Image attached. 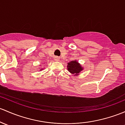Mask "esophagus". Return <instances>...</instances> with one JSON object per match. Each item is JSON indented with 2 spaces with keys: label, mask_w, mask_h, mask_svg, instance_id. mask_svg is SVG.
I'll return each instance as SVG.
<instances>
[{
  "label": "esophagus",
  "mask_w": 125,
  "mask_h": 125,
  "mask_svg": "<svg viewBox=\"0 0 125 125\" xmlns=\"http://www.w3.org/2000/svg\"><path fill=\"white\" fill-rule=\"evenodd\" d=\"M59 59H59V57H56L54 58V60H56V61H58V60H59Z\"/></svg>",
  "instance_id": "esophagus-1"
}]
</instances>
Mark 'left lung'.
Segmentation results:
<instances>
[{"instance_id":"obj_1","label":"left lung","mask_w":125,"mask_h":125,"mask_svg":"<svg viewBox=\"0 0 125 125\" xmlns=\"http://www.w3.org/2000/svg\"><path fill=\"white\" fill-rule=\"evenodd\" d=\"M67 68L69 72H70L72 74H73L74 75H78V73L82 71L83 69V67L77 60H73L71 62L68 63Z\"/></svg>"}]
</instances>
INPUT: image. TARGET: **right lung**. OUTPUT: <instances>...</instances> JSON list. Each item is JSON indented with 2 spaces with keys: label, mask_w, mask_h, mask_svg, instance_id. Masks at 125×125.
<instances>
[{
  "label": "right lung",
  "mask_w": 125,
  "mask_h": 125,
  "mask_svg": "<svg viewBox=\"0 0 125 125\" xmlns=\"http://www.w3.org/2000/svg\"><path fill=\"white\" fill-rule=\"evenodd\" d=\"M42 69H41V70H42Z\"/></svg>",
  "instance_id": "obj_1"
}]
</instances>
